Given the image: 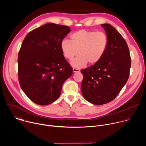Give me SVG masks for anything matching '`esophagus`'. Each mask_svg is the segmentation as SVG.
I'll use <instances>...</instances> for the list:
<instances>
[{
  "label": "esophagus",
  "mask_w": 146,
  "mask_h": 146,
  "mask_svg": "<svg viewBox=\"0 0 146 146\" xmlns=\"http://www.w3.org/2000/svg\"><path fill=\"white\" fill-rule=\"evenodd\" d=\"M73 72L76 73V72H79L80 70V69H76V68H73Z\"/></svg>",
  "instance_id": "1"
}]
</instances>
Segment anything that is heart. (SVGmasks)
Masks as SVG:
<instances>
[{
  "label": "heart",
  "instance_id": "obj_1",
  "mask_svg": "<svg viewBox=\"0 0 146 146\" xmlns=\"http://www.w3.org/2000/svg\"><path fill=\"white\" fill-rule=\"evenodd\" d=\"M71 41L64 39L60 43V49L63 55L71 60L80 55L72 62L76 68L85 66L87 63L94 65L102 59L108 45V37L104 32L80 30L73 33Z\"/></svg>",
  "mask_w": 146,
  "mask_h": 146
}]
</instances>
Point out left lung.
<instances>
[{"label":"left lung","mask_w":146,"mask_h":146,"mask_svg":"<svg viewBox=\"0 0 146 146\" xmlns=\"http://www.w3.org/2000/svg\"><path fill=\"white\" fill-rule=\"evenodd\" d=\"M108 37L106 52L98 63L81 70L83 97L96 105L114 99L128 81L131 66L128 46L111 25L102 24Z\"/></svg>","instance_id":"8db88e82"}]
</instances>
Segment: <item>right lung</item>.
Returning <instances> with one entry per match:
<instances>
[{
    "label": "right lung",
    "instance_id": "right-lung-1",
    "mask_svg": "<svg viewBox=\"0 0 146 146\" xmlns=\"http://www.w3.org/2000/svg\"><path fill=\"white\" fill-rule=\"evenodd\" d=\"M70 28L48 23L30 32L25 37L18 56V74L21 88L39 105L57 100L62 87L73 69L60 49L62 40Z\"/></svg>",
    "mask_w": 146,
    "mask_h": 146
}]
</instances>
